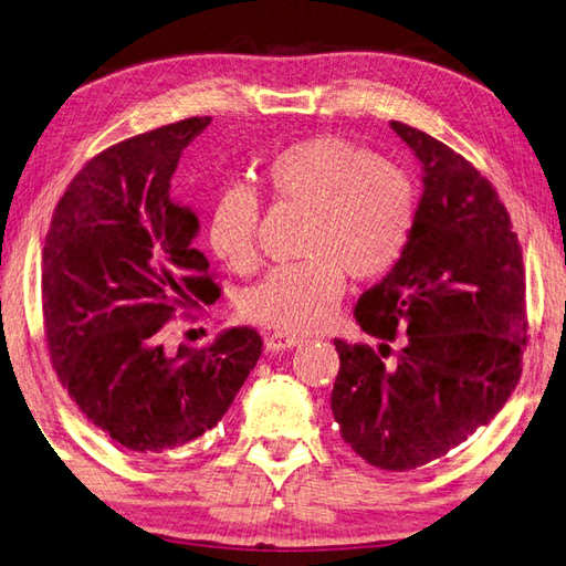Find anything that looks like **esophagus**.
<instances>
[{
    "label": "esophagus",
    "mask_w": 566,
    "mask_h": 566,
    "mask_svg": "<svg viewBox=\"0 0 566 566\" xmlns=\"http://www.w3.org/2000/svg\"><path fill=\"white\" fill-rule=\"evenodd\" d=\"M295 346H303V338L295 336V334H271V336H266V350H287V348H295Z\"/></svg>",
    "instance_id": "1"
}]
</instances>
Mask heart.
<instances>
[{
  "label": "heart",
  "instance_id": "b5f03b06",
  "mask_svg": "<svg viewBox=\"0 0 566 566\" xmlns=\"http://www.w3.org/2000/svg\"><path fill=\"white\" fill-rule=\"evenodd\" d=\"M271 198L307 210L300 263L269 271L247 295V315L271 329L312 332L332 317L344 271L378 279L405 254L417 218V191L405 171L344 137L317 135L287 145L263 169ZM256 196L242 184L212 198L206 240L224 266L256 263Z\"/></svg>",
  "mask_w": 566,
  "mask_h": 566
}]
</instances>
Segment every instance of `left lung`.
Returning <instances> with one entry per match:
<instances>
[{
  "mask_svg": "<svg viewBox=\"0 0 566 566\" xmlns=\"http://www.w3.org/2000/svg\"><path fill=\"white\" fill-rule=\"evenodd\" d=\"M389 128L419 159L423 191L405 254L354 317L382 342L401 332V348L375 354L336 338L332 411L354 453L405 472L496 417L521 378L528 324L521 244L492 184L436 137L399 120Z\"/></svg>",
  "mask_w": 566,
  "mask_h": 566,
  "instance_id": "left-lung-1",
  "label": "left lung"
}]
</instances>
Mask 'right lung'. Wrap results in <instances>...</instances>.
<instances>
[{
    "label": "right lung",
    "mask_w": 566,
    "mask_h": 566,
    "mask_svg": "<svg viewBox=\"0 0 566 566\" xmlns=\"http://www.w3.org/2000/svg\"><path fill=\"white\" fill-rule=\"evenodd\" d=\"M208 125V116L161 125L94 157L60 198L43 247L57 378L96 429L147 460L218 426L261 356L249 326L206 348L169 354L161 344L174 312L220 297L193 247L198 218L171 198L184 149Z\"/></svg>",
    "instance_id": "right-lung-1"
}]
</instances>
